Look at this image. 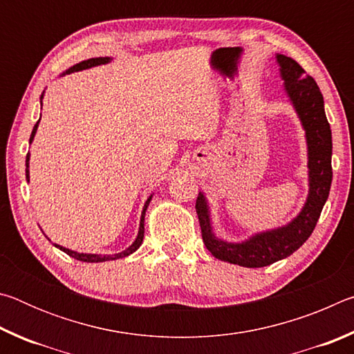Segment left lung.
I'll return each mask as SVG.
<instances>
[{"label":"left lung","mask_w":354,"mask_h":354,"mask_svg":"<svg viewBox=\"0 0 354 354\" xmlns=\"http://www.w3.org/2000/svg\"><path fill=\"white\" fill-rule=\"evenodd\" d=\"M277 59L281 67V77L284 80L286 92L306 129L309 196L303 211L295 220L283 227L261 232L247 242L227 243L214 236L205 195L200 194L195 205L203 242L212 256L220 261L248 268L267 267L273 262L284 259L308 241L328 200L333 181L331 128L326 120L320 88L314 77L306 75L301 65L292 57L278 55Z\"/></svg>","instance_id":"left-lung-1"}]
</instances>
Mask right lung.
Wrapping results in <instances>:
<instances>
[{
  "instance_id": "right-lung-1",
  "label": "right lung",
  "mask_w": 354,
  "mask_h": 354,
  "mask_svg": "<svg viewBox=\"0 0 354 354\" xmlns=\"http://www.w3.org/2000/svg\"><path fill=\"white\" fill-rule=\"evenodd\" d=\"M111 59L109 57H93V59H87V61H82L80 64H76L71 67L70 70L65 71V73H73V71H80V70H86V68H91V67H97V65H101V64H107L109 62ZM37 127H39V122L35 123V127L32 129L31 133V137H29V142H32L34 139V134L35 131H37ZM28 162H29V153L26 154V179L29 181V170H28ZM149 201H151V196L147 200L145 206H143V211H142V217H140V226H139V234H137V239L134 241V243L131 245L129 248H127L124 251H122V253H117V254H84V253H76V251H71L68 248H64L61 247V245H56V247L59 250H62L64 253H67L68 256L75 257V259L77 261H82V262H104V261H115V259H120V257H127L129 254H133L134 251L140 247L142 245V241H143V232H145V227H143V220H145V211L147 207L149 205Z\"/></svg>"
}]
</instances>
